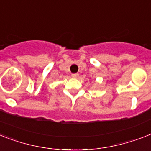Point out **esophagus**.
<instances>
[{
    "label": "esophagus",
    "instance_id": "esophagus-1",
    "mask_svg": "<svg viewBox=\"0 0 151 151\" xmlns=\"http://www.w3.org/2000/svg\"><path fill=\"white\" fill-rule=\"evenodd\" d=\"M78 76H79V74H78V73H72L71 74V77L72 78H78Z\"/></svg>",
    "mask_w": 151,
    "mask_h": 151
}]
</instances>
